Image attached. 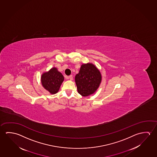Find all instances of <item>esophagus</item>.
I'll list each match as a JSON object with an SVG mask.
<instances>
[{"mask_svg":"<svg viewBox=\"0 0 157 157\" xmlns=\"http://www.w3.org/2000/svg\"><path fill=\"white\" fill-rule=\"evenodd\" d=\"M68 78L70 79L71 80H73V76H72V75H70L69 76V77H68Z\"/></svg>","mask_w":157,"mask_h":157,"instance_id":"esophagus-1","label":"esophagus"}]
</instances>
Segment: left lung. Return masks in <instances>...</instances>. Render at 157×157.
Here are the masks:
<instances>
[{"instance_id":"1","label":"left lung","mask_w":157,"mask_h":157,"mask_svg":"<svg viewBox=\"0 0 157 157\" xmlns=\"http://www.w3.org/2000/svg\"><path fill=\"white\" fill-rule=\"evenodd\" d=\"M102 76L100 71L90 63L82 64L79 73L75 77L78 92L82 96L93 94L100 85Z\"/></svg>"}]
</instances>
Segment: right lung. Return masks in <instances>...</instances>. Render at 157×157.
I'll list each match as a JSON object with an SVG mask.
<instances>
[{"instance_id":"obj_1","label":"right lung","mask_w":157,"mask_h":157,"mask_svg":"<svg viewBox=\"0 0 157 157\" xmlns=\"http://www.w3.org/2000/svg\"><path fill=\"white\" fill-rule=\"evenodd\" d=\"M64 77L56 67H53L48 72L41 75V82L43 86L52 94H56L59 89Z\"/></svg>"}]
</instances>
